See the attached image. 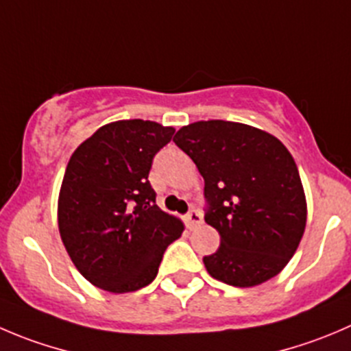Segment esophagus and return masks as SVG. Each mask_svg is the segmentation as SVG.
Returning <instances> with one entry per match:
<instances>
[{"instance_id": "34e87169", "label": "esophagus", "mask_w": 351, "mask_h": 351, "mask_svg": "<svg viewBox=\"0 0 351 351\" xmlns=\"http://www.w3.org/2000/svg\"><path fill=\"white\" fill-rule=\"evenodd\" d=\"M186 220H188V228L189 229L198 228L199 223H202V220H203L202 212H199L198 208H191L188 212V215H186Z\"/></svg>"}]
</instances>
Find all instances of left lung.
Here are the masks:
<instances>
[{
    "instance_id": "left-lung-1",
    "label": "left lung",
    "mask_w": 351,
    "mask_h": 351,
    "mask_svg": "<svg viewBox=\"0 0 351 351\" xmlns=\"http://www.w3.org/2000/svg\"><path fill=\"white\" fill-rule=\"evenodd\" d=\"M173 143L205 179V222L220 234L203 256L212 278L250 288L278 276L302 241L306 203L298 167L278 138L226 120L179 129Z\"/></svg>"
}]
</instances>
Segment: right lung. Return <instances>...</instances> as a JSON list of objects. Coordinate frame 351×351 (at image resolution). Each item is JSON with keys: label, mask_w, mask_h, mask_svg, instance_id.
I'll return each instance as SVG.
<instances>
[{"label": "right lung", "mask_w": 351, "mask_h": 351, "mask_svg": "<svg viewBox=\"0 0 351 351\" xmlns=\"http://www.w3.org/2000/svg\"><path fill=\"white\" fill-rule=\"evenodd\" d=\"M172 128L119 120L99 128L66 165L58 199V229L79 272L110 293L148 286L167 246L184 226L162 212L148 181L153 158Z\"/></svg>", "instance_id": "right-lung-1"}]
</instances>
